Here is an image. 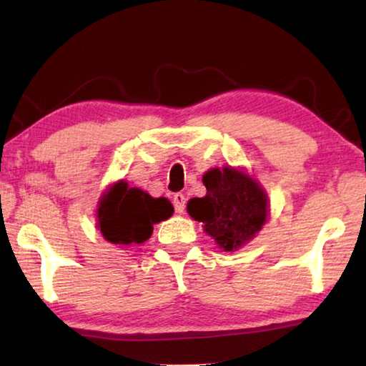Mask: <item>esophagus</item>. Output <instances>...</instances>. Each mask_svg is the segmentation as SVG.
Segmentation results:
<instances>
[{
	"label": "esophagus",
	"mask_w": 366,
	"mask_h": 366,
	"mask_svg": "<svg viewBox=\"0 0 366 366\" xmlns=\"http://www.w3.org/2000/svg\"><path fill=\"white\" fill-rule=\"evenodd\" d=\"M172 203H174L176 213H184V209H185V197H184V194H176L174 198H172Z\"/></svg>",
	"instance_id": "1"
}]
</instances>
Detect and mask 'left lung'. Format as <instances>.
Returning <instances> with one entry per match:
<instances>
[{
    "mask_svg": "<svg viewBox=\"0 0 366 366\" xmlns=\"http://www.w3.org/2000/svg\"><path fill=\"white\" fill-rule=\"evenodd\" d=\"M207 195L192 198L189 214L226 252L249 242L268 218V198L262 187L237 169H209L203 176Z\"/></svg>",
    "mask_w": 366,
    "mask_h": 366,
    "instance_id": "obj_1",
    "label": "left lung"
}]
</instances>
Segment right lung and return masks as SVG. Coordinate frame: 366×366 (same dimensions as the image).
Wrapping results in <instances>:
<instances>
[{
	"instance_id": "obj_1",
	"label": "right lung",
	"mask_w": 366,
	"mask_h": 366,
	"mask_svg": "<svg viewBox=\"0 0 366 366\" xmlns=\"http://www.w3.org/2000/svg\"><path fill=\"white\" fill-rule=\"evenodd\" d=\"M174 212L168 198H153L147 192L117 182L102 198L98 227L111 244L131 245L150 239L153 224L168 219Z\"/></svg>"
}]
</instances>
